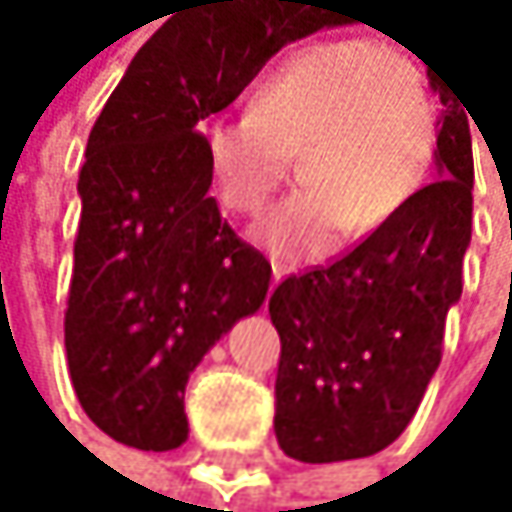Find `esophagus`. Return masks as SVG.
<instances>
[{"instance_id": "34e87169", "label": "esophagus", "mask_w": 512, "mask_h": 512, "mask_svg": "<svg viewBox=\"0 0 512 512\" xmlns=\"http://www.w3.org/2000/svg\"><path fill=\"white\" fill-rule=\"evenodd\" d=\"M282 276H285V267H282V264H273V285H279Z\"/></svg>"}]
</instances>
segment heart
Wrapping results in <instances>:
<instances>
[{
	"label": "heart",
	"instance_id": "obj_1",
	"mask_svg": "<svg viewBox=\"0 0 512 512\" xmlns=\"http://www.w3.org/2000/svg\"><path fill=\"white\" fill-rule=\"evenodd\" d=\"M211 193L233 214H258L298 156L304 190L254 227V242L285 264L331 254L415 196L436 144L424 73L402 51L365 36L310 42L282 61L245 116H214L199 131Z\"/></svg>",
	"mask_w": 512,
	"mask_h": 512
}]
</instances>
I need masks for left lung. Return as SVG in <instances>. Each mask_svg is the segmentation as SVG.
<instances>
[{
	"label": "left lung",
	"instance_id": "1",
	"mask_svg": "<svg viewBox=\"0 0 512 512\" xmlns=\"http://www.w3.org/2000/svg\"><path fill=\"white\" fill-rule=\"evenodd\" d=\"M430 85L445 107L436 137L442 181L418 190L344 258L288 276L270 294L282 341L273 427L294 461H353L387 448L439 368L473 224V113L445 73H430Z\"/></svg>",
	"mask_w": 512,
	"mask_h": 512
}]
</instances>
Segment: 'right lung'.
<instances>
[{
    "instance_id": "right-lung-1",
    "label": "right lung",
    "mask_w": 512,
    "mask_h": 512,
    "mask_svg": "<svg viewBox=\"0 0 512 512\" xmlns=\"http://www.w3.org/2000/svg\"><path fill=\"white\" fill-rule=\"evenodd\" d=\"M313 14L307 0H184L88 134L64 347L79 405L122 445L187 439L190 371L267 298L270 261L208 196L199 125L310 36Z\"/></svg>"
}]
</instances>
